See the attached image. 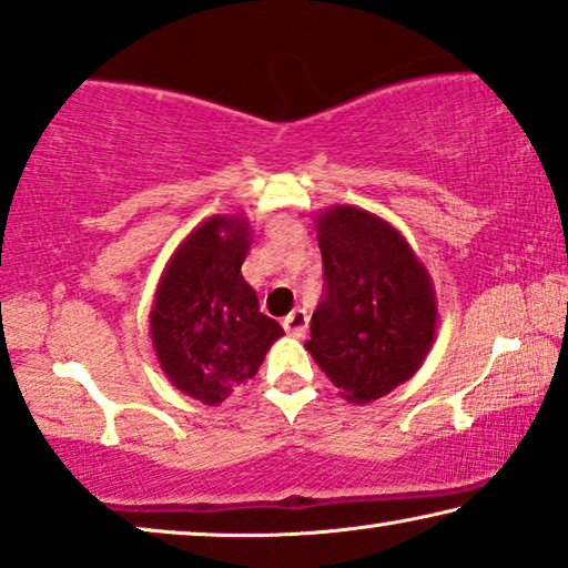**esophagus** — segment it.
<instances>
[{
    "label": "esophagus",
    "mask_w": 568,
    "mask_h": 568,
    "mask_svg": "<svg viewBox=\"0 0 568 568\" xmlns=\"http://www.w3.org/2000/svg\"><path fill=\"white\" fill-rule=\"evenodd\" d=\"M283 326H285L287 334H293V337H303V334H306V329H308V314L303 308H295L283 318Z\"/></svg>",
    "instance_id": "1"
}]
</instances>
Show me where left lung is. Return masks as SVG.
<instances>
[{
    "label": "left lung",
    "mask_w": 568,
    "mask_h": 568,
    "mask_svg": "<svg viewBox=\"0 0 568 568\" xmlns=\"http://www.w3.org/2000/svg\"><path fill=\"white\" fill-rule=\"evenodd\" d=\"M324 295L306 349L347 402L367 404L409 381L435 339L427 270L378 215L334 205L316 219Z\"/></svg>",
    "instance_id": "8db88e82"
}]
</instances>
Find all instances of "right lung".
I'll return each mask as SVG.
<instances>
[{
  "label": "right lung",
  "instance_id": "1",
  "mask_svg": "<svg viewBox=\"0 0 568 568\" xmlns=\"http://www.w3.org/2000/svg\"><path fill=\"white\" fill-rule=\"evenodd\" d=\"M246 250L244 219H207L174 252L151 311V339L164 373L207 406L246 386L283 334L242 277Z\"/></svg>",
  "mask_w": 568,
  "mask_h": 568
}]
</instances>
